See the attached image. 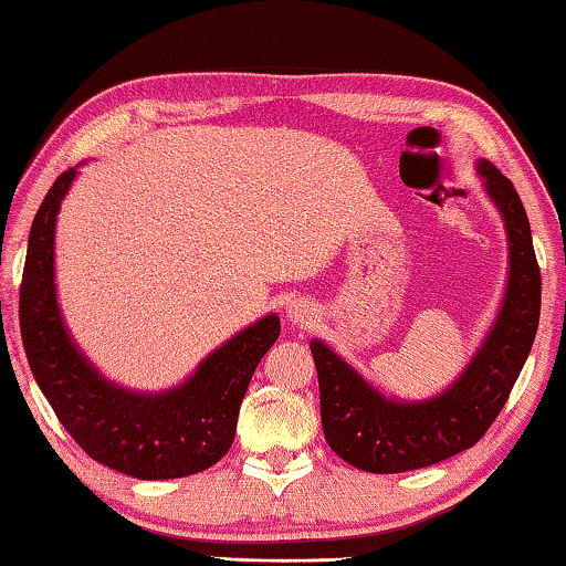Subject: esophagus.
Here are the masks:
<instances>
[{
  "instance_id": "1",
  "label": "esophagus",
  "mask_w": 566,
  "mask_h": 566,
  "mask_svg": "<svg viewBox=\"0 0 566 566\" xmlns=\"http://www.w3.org/2000/svg\"><path fill=\"white\" fill-rule=\"evenodd\" d=\"M290 319L297 322V325H310L312 307L307 302H292L290 304Z\"/></svg>"
}]
</instances>
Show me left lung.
Listing matches in <instances>:
<instances>
[{
	"label": "left lung",
	"instance_id": "obj_1",
	"mask_svg": "<svg viewBox=\"0 0 566 566\" xmlns=\"http://www.w3.org/2000/svg\"><path fill=\"white\" fill-rule=\"evenodd\" d=\"M479 174L509 234V286L496 325L465 373L443 396L396 402L375 392L319 339L310 345L319 378L322 428L332 451L355 469L402 473L441 463L476 446L509 400L532 349L542 310V272L514 184L481 160Z\"/></svg>",
	"mask_w": 566,
	"mask_h": 566
}]
</instances>
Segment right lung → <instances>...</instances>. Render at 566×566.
Segmentation results:
<instances>
[{"mask_svg":"<svg viewBox=\"0 0 566 566\" xmlns=\"http://www.w3.org/2000/svg\"><path fill=\"white\" fill-rule=\"evenodd\" d=\"M73 178L75 168H67L52 184L27 244L20 329L34 380L75 443L107 469L143 481L206 471L234 441L241 400L280 337V317L239 332L170 392L140 396L107 382L70 343L55 297V219Z\"/></svg>","mask_w":566,"mask_h":566,"instance_id":"right-lung-1","label":"right lung"}]
</instances>
